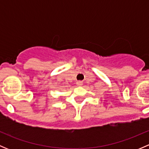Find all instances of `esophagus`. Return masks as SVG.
<instances>
[{
  "mask_svg": "<svg viewBox=\"0 0 149 149\" xmlns=\"http://www.w3.org/2000/svg\"><path fill=\"white\" fill-rule=\"evenodd\" d=\"M82 81H76V85L79 86H82Z\"/></svg>",
  "mask_w": 149,
  "mask_h": 149,
  "instance_id": "1",
  "label": "esophagus"
}]
</instances>
